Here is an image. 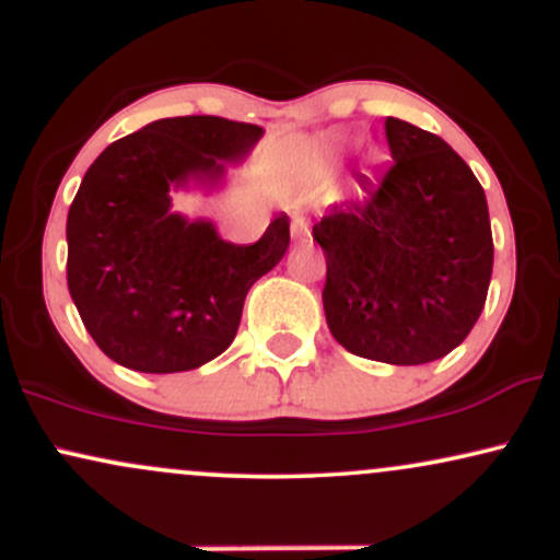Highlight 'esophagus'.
Instances as JSON below:
<instances>
[{
    "label": "esophagus",
    "mask_w": 560,
    "mask_h": 560,
    "mask_svg": "<svg viewBox=\"0 0 560 560\" xmlns=\"http://www.w3.org/2000/svg\"><path fill=\"white\" fill-rule=\"evenodd\" d=\"M292 236L294 240H307V236H311V226H307L305 215L300 213L292 215Z\"/></svg>",
    "instance_id": "esophagus-1"
}]
</instances>
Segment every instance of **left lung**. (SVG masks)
<instances>
[{
  "instance_id": "8db88e82",
  "label": "left lung",
  "mask_w": 560,
  "mask_h": 560,
  "mask_svg": "<svg viewBox=\"0 0 560 560\" xmlns=\"http://www.w3.org/2000/svg\"><path fill=\"white\" fill-rule=\"evenodd\" d=\"M395 163L313 226L326 255L324 313L352 355L392 365L445 358L477 324L492 279L487 197L436 133L384 120Z\"/></svg>"
}]
</instances>
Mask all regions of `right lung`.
I'll return each instance as SVG.
<instances>
[{
	"label": "right lung",
	"instance_id": "add662e5",
	"mask_svg": "<svg viewBox=\"0 0 560 560\" xmlns=\"http://www.w3.org/2000/svg\"><path fill=\"white\" fill-rule=\"evenodd\" d=\"M262 137L253 124L184 115L113 141L68 210V289L92 339L126 369L176 374L234 342L249 287L284 258L281 213L255 244L171 210L189 178L215 184Z\"/></svg>",
	"mask_w": 560,
	"mask_h": 560
}]
</instances>
